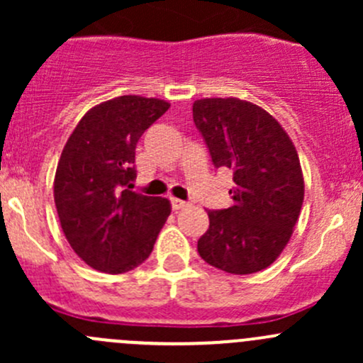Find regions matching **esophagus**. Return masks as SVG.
Wrapping results in <instances>:
<instances>
[{"instance_id": "esophagus-1", "label": "esophagus", "mask_w": 363, "mask_h": 363, "mask_svg": "<svg viewBox=\"0 0 363 363\" xmlns=\"http://www.w3.org/2000/svg\"><path fill=\"white\" fill-rule=\"evenodd\" d=\"M186 207H189L188 202H182V200H179V199H172V208H174L175 212L182 211V208H186Z\"/></svg>"}]
</instances>
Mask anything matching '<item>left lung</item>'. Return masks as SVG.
I'll return each mask as SVG.
<instances>
[{
	"instance_id": "left-lung-1",
	"label": "left lung",
	"mask_w": 363,
	"mask_h": 363,
	"mask_svg": "<svg viewBox=\"0 0 363 363\" xmlns=\"http://www.w3.org/2000/svg\"><path fill=\"white\" fill-rule=\"evenodd\" d=\"M193 121L212 163L233 172V203L208 211L200 256L228 274L267 269L290 242L303 202L296 149L279 121L239 98H202Z\"/></svg>"
}]
</instances>
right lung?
I'll return each instance as SVG.
<instances>
[{
    "mask_svg": "<svg viewBox=\"0 0 363 363\" xmlns=\"http://www.w3.org/2000/svg\"><path fill=\"white\" fill-rule=\"evenodd\" d=\"M168 108L137 94L101 101L65 144L54 202L69 246L93 269L123 274L144 263L170 216V200L131 189L137 142Z\"/></svg>",
    "mask_w": 363,
    "mask_h": 363,
    "instance_id": "1",
    "label": "right lung"
}]
</instances>
